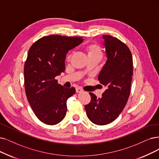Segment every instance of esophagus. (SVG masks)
I'll list each match as a JSON object with an SVG mask.
<instances>
[{"label":"esophagus","mask_w":159,"mask_h":159,"mask_svg":"<svg viewBox=\"0 0 159 159\" xmlns=\"http://www.w3.org/2000/svg\"><path fill=\"white\" fill-rule=\"evenodd\" d=\"M75 91H76V93H81L83 91V90H82L81 88H80V87H77L75 89Z\"/></svg>","instance_id":"esophagus-1"}]
</instances>
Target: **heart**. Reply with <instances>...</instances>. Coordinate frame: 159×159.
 Instances as JSON below:
<instances>
[{"label": "heart", "mask_w": 159, "mask_h": 159, "mask_svg": "<svg viewBox=\"0 0 159 159\" xmlns=\"http://www.w3.org/2000/svg\"><path fill=\"white\" fill-rule=\"evenodd\" d=\"M86 50L87 52L88 57H93V56H102V52L100 47L97 45V44H91L89 45L86 48ZM70 56H68V58Z\"/></svg>", "instance_id": "1"}]
</instances>
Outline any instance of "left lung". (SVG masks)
<instances>
[{
	"mask_svg": "<svg viewBox=\"0 0 159 159\" xmlns=\"http://www.w3.org/2000/svg\"><path fill=\"white\" fill-rule=\"evenodd\" d=\"M107 61L98 79L106 87L102 98L89 93L91 100L85 106L92 123L104 125L113 121L122 112L130 93L133 62L127 46L116 38L103 35Z\"/></svg>",
	"mask_w": 159,
	"mask_h": 159,
	"instance_id": "1",
	"label": "left lung"
}]
</instances>
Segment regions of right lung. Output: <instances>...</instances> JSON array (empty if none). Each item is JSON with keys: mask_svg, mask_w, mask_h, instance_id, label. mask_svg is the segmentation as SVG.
<instances>
[{"mask_svg": "<svg viewBox=\"0 0 159 159\" xmlns=\"http://www.w3.org/2000/svg\"><path fill=\"white\" fill-rule=\"evenodd\" d=\"M83 41L81 37L53 34L41 38L29 50L24 66L25 93L35 115L43 123L57 125L66 116V101L75 89L58 84L55 77L65 72L68 51Z\"/></svg>", "mask_w": 159, "mask_h": 159, "instance_id": "right-lung-1", "label": "right lung"}]
</instances>
